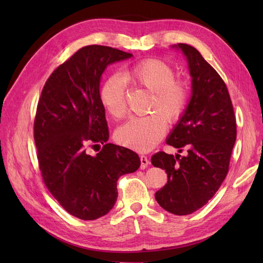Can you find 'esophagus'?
<instances>
[{"label":"esophagus","instance_id":"1","mask_svg":"<svg viewBox=\"0 0 263 263\" xmlns=\"http://www.w3.org/2000/svg\"><path fill=\"white\" fill-rule=\"evenodd\" d=\"M140 161H141V165H140L141 170H144L149 165V159L144 155L140 156Z\"/></svg>","mask_w":263,"mask_h":263}]
</instances>
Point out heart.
<instances>
[{"mask_svg": "<svg viewBox=\"0 0 263 263\" xmlns=\"http://www.w3.org/2000/svg\"><path fill=\"white\" fill-rule=\"evenodd\" d=\"M126 77L136 86L152 92L149 111L143 117H132L116 132V140L136 152H149L163 139L167 122L175 123L185 113L190 99L189 83L175 78L173 66L158 59H146L131 65ZM125 83L111 74L100 87L99 100L107 114L121 120L126 114Z\"/></svg>", "mask_w": 263, "mask_h": 263, "instance_id": "b5f03b06", "label": "heart"}]
</instances>
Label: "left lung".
I'll return each instance as SVG.
<instances>
[{
    "mask_svg": "<svg viewBox=\"0 0 263 263\" xmlns=\"http://www.w3.org/2000/svg\"><path fill=\"white\" fill-rule=\"evenodd\" d=\"M192 77V97L167 144L186 155L155 154L152 164L165 170L168 181L156 192L161 208L177 216L203 206L220 187L230 168L236 140V119L221 77L198 49L178 44Z\"/></svg>",
    "mask_w": 263,
    "mask_h": 263,
    "instance_id": "1",
    "label": "left lung"
}]
</instances>
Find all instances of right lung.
Segmentation results:
<instances>
[{
	"instance_id": "obj_1",
	"label": "right lung",
	"mask_w": 263,
	"mask_h": 263,
	"mask_svg": "<svg viewBox=\"0 0 263 263\" xmlns=\"http://www.w3.org/2000/svg\"><path fill=\"white\" fill-rule=\"evenodd\" d=\"M117 48H80L49 76L38 100L33 139L39 170L48 191L83 220L105 216L117 199V180L140 167L132 150L107 143L109 132L99 100V82L107 65L131 58ZM102 143L96 156L86 147Z\"/></svg>"
}]
</instances>
